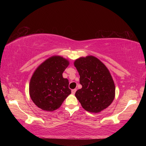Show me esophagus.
<instances>
[{
  "instance_id": "esophagus-1",
  "label": "esophagus",
  "mask_w": 146,
  "mask_h": 146,
  "mask_svg": "<svg viewBox=\"0 0 146 146\" xmlns=\"http://www.w3.org/2000/svg\"><path fill=\"white\" fill-rule=\"evenodd\" d=\"M76 89H73V90H71V93H72V94H75L76 93Z\"/></svg>"
}]
</instances>
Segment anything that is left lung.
Segmentation results:
<instances>
[{
    "mask_svg": "<svg viewBox=\"0 0 146 146\" xmlns=\"http://www.w3.org/2000/svg\"><path fill=\"white\" fill-rule=\"evenodd\" d=\"M82 88L75 97L88 112L98 113L107 108L115 97V86L107 67L92 55L80 57L74 62Z\"/></svg>",
    "mask_w": 146,
    "mask_h": 146,
    "instance_id": "left-lung-1",
    "label": "left lung"
}]
</instances>
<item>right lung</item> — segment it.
I'll use <instances>...</instances> for the list:
<instances>
[{"label":"right lung","mask_w":146,"mask_h":146,"mask_svg":"<svg viewBox=\"0 0 146 146\" xmlns=\"http://www.w3.org/2000/svg\"><path fill=\"white\" fill-rule=\"evenodd\" d=\"M69 64L68 59L55 55L46 59L34 71L29 82V93L38 108L53 111L70 95L68 79L62 76Z\"/></svg>","instance_id":"add662e5"}]
</instances>
